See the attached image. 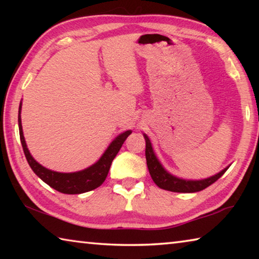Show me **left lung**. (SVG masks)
<instances>
[{"instance_id":"1","label":"left lung","mask_w":259,"mask_h":259,"mask_svg":"<svg viewBox=\"0 0 259 259\" xmlns=\"http://www.w3.org/2000/svg\"><path fill=\"white\" fill-rule=\"evenodd\" d=\"M143 135L146 142L145 155H146L148 171H150L153 182H154L160 188H162V190L177 192V193H194V192L202 191L216 181H218V179L224 175L226 170L230 168L229 165L223 169L222 171L213 175L211 177H208L204 179H198V181H193V179H184V178H179L177 176H174V175H171L169 171H166L164 166L161 164V162L156 157L155 152L153 150L152 143L150 138H148V136L146 134H143Z\"/></svg>"}]
</instances>
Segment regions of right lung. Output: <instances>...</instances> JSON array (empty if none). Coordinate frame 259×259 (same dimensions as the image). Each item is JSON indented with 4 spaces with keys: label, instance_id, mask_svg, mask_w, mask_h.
Returning a JSON list of instances; mask_svg holds the SVG:
<instances>
[{
    "label": "right lung",
    "instance_id": "right-lung-1",
    "mask_svg": "<svg viewBox=\"0 0 259 259\" xmlns=\"http://www.w3.org/2000/svg\"><path fill=\"white\" fill-rule=\"evenodd\" d=\"M20 113L21 102L18 111V125L20 142L21 145H23L26 160H27L29 166L32 168V170L37 177H40L42 181L48 184L50 187L55 188L56 191H58L60 193H64V194H81V193L93 191L95 188L102 185L107 177V174L109 171V168H111L114 157L116 156L117 153H119L120 148L123 145L126 137L133 133L131 130H126L124 133L117 136V137L109 144V146L107 147V150L104 152L102 157L93 165L75 172H58L48 169L46 166L38 163L29 153L25 142Z\"/></svg>",
    "mask_w": 259,
    "mask_h": 259
}]
</instances>
